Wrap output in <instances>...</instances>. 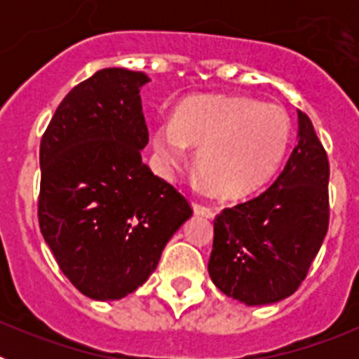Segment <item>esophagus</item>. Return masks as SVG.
<instances>
[{"label": "esophagus", "instance_id": "34e87169", "mask_svg": "<svg viewBox=\"0 0 359 359\" xmlns=\"http://www.w3.org/2000/svg\"><path fill=\"white\" fill-rule=\"evenodd\" d=\"M192 208H194L196 215H203V217H214V210H212L210 207H207V205L194 203V205H192Z\"/></svg>", "mask_w": 359, "mask_h": 359}]
</instances>
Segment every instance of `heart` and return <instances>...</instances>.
I'll return each mask as SVG.
<instances>
[{"label": "heart", "mask_w": 359, "mask_h": 359, "mask_svg": "<svg viewBox=\"0 0 359 359\" xmlns=\"http://www.w3.org/2000/svg\"><path fill=\"white\" fill-rule=\"evenodd\" d=\"M291 120L278 104L237 95H199L174 109L172 122L152 131L158 167L172 176L199 149L196 167L215 196L237 199L261 189L286 154Z\"/></svg>", "instance_id": "obj_1"}]
</instances>
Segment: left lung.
Returning a JSON list of instances; mask_svg holds the SVG:
<instances>
[{
    "instance_id": "8db88e82",
    "label": "left lung",
    "mask_w": 359,
    "mask_h": 359,
    "mask_svg": "<svg viewBox=\"0 0 359 359\" xmlns=\"http://www.w3.org/2000/svg\"><path fill=\"white\" fill-rule=\"evenodd\" d=\"M297 138L277 180L214 221L208 273L224 294L246 306L293 294L327 233V152L302 111Z\"/></svg>"
}]
</instances>
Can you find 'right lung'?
Segmentation results:
<instances>
[{"instance_id":"obj_1","label":"right lung","mask_w":359,"mask_h":359,"mask_svg":"<svg viewBox=\"0 0 359 359\" xmlns=\"http://www.w3.org/2000/svg\"><path fill=\"white\" fill-rule=\"evenodd\" d=\"M147 82L142 72L100 69L62 98L41 138V233L62 273L93 300L140 287L192 215L142 161Z\"/></svg>"}]
</instances>
